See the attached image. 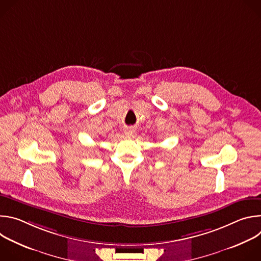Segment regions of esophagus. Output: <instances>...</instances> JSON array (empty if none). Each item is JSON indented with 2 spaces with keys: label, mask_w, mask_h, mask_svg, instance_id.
<instances>
[{
  "label": "esophagus",
  "mask_w": 261,
  "mask_h": 261,
  "mask_svg": "<svg viewBox=\"0 0 261 261\" xmlns=\"http://www.w3.org/2000/svg\"><path fill=\"white\" fill-rule=\"evenodd\" d=\"M124 133H125L126 136H132V135L134 134V130H133L131 127H128V128L125 129Z\"/></svg>",
  "instance_id": "1"
}]
</instances>
